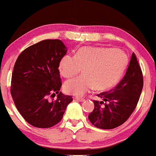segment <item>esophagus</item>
<instances>
[{
    "instance_id": "1",
    "label": "esophagus",
    "mask_w": 156,
    "mask_h": 156,
    "mask_svg": "<svg viewBox=\"0 0 156 156\" xmlns=\"http://www.w3.org/2000/svg\"><path fill=\"white\" fill-rule=\"evenodd\" d=\"M75 99H76V100H78V101H85V99H84V98L76 97V98H75Z\"/></svg>"
}]
</instances>
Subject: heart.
<instances>
[{"instance_id":"obj_1","label":"heart","mask_w":156,"mask_h":156,"mask_svg":"<svg viewBox=\"0 0 156 156\" xmlns=\"http://www.w3.org/2000/svg\"><path fill=\"white\" fill-rule=\"evenodd\" d=\"M125 62V55L119 49L83 47L74 57L66 55L59 62V72L65 78L76 76L83 69L84 75L66 82L64 90L81 97L94 86L97 90L110 88L119 80Z\"/></svg>"}]
</instances>
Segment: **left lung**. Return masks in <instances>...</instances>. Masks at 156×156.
I'll return each mask as SVG.
<instances>
[{"label": "left lung", "instance_id": "obj_1", "mask_svg": "<svg viewBox=\"0 0 156 156\" xmlns=\"http://www.w3.org/2000/svg\"><path fill=\"white\" fill-rule=\"evenodd\" d=\"M143 84L142 71L133 53L125 76L118 85L109 91L97 94L103 101L94 100V109L88 116L90 122L98 128L105 130L125 123L136 108Z\"/></svg>", "mask_w": 156, "mask_h": 156}]
</instances>
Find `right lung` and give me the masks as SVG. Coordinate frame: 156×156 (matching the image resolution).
<instances>
[{
	"label": "right lung",
	"instance_id": "1",
	"mask_svg": "<svg viewBox=\"0 0 156 156\" xmlns=\"http://www.w3.org/2000/svg\"><path fill=\"white\" fill-rule=\"evenodd\" d=\"M66 52L60 40H44L23 51L15 62L12 97L17 111L34 127L48 128L58 124L73 101L71 96L59 92L58 68Z\"/></svg>",
	"mask_w": 156,
	"mask_h": 156
}]
</instances>
